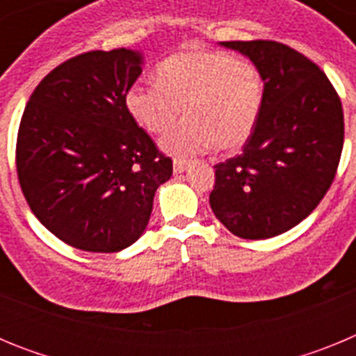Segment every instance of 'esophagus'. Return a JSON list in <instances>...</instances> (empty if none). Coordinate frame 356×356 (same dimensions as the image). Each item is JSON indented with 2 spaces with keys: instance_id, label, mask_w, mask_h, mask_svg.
Returning <instances> with one entry per match:
<instances>
[{
  "instance_id": "1",
  "label": "esophagus",
  "mask_w": 356,
  "mask_h": 356,
  "mask_svg": "<svg viewBox=\"0 0 356 356\" xmlns=\"http://www.w3.org/2000/svg\"><path fill=\"white\" fill-rule=\"evenodd\" d=\"M187 168H188L187 160L176 159L175 163H172V171H175V175H181V172H184Z\"/></svg>"
}]
</instances>
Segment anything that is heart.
<instances>
[{
  "mask_svg": "<svg viewBox=\"0 0 356 356\" xmlns=\"http://www.w3.org/2000/svg\"><path fill=\"white\" fill-rule=\"evenodd\" d=\"M266 81L253 62L225 51L187 49L160 62L156 81H135L124 96L131 118L151 134L163 131L162 147L187 159L216 146L237 149L262 114Z\"/></svg>",
  "mask_w": 356,
  "mask_h": 356,
  "instance_id": "heart-1",
  "label": "heart"
}]
</instances>
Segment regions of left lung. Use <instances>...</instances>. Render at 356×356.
<instances>
[{
  "instance_id": "obj_1",
  "label": "left lung",
  "mask_w": 356,
  "mask_h": 356,
  "mask_svg": "<svg viewBox=\"0 0 356 356\" xmlns=\"http://www.w3.org/2000/svg\"><path fill=\"white\" fill-rule=\"evenodd\" d=\"M262 72L266 99L241 155L216 163L210 207L241 238L300 225L328 193L344 144L337 90L310 58L275 40H228Z\"/></svg>"
}]
</instances>
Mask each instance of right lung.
Listing matches in <instances>:
<instances>
[{
  "instance_id": "right-lung-1",
  "label": "right lung",
  "mask_w": 356,
  "mask_h": 356,
  "mask_svg": "<svg viewBox=\"0 0 356 356\" xmlns=\"http://www.w3.org/2000/svg\"><path fill=\"white\" fill-rule=\"evenodd\" d=\"M140 72L134 49L81 53L42 78L21 118V191L37 219L76 250L114 253L134 244L156 188L172 175V160L124 105Z\"/></svg>"
}]
</instances>
